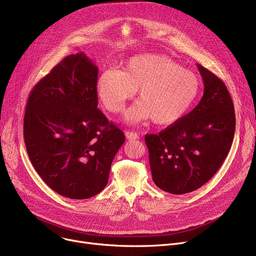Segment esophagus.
Segmentation results:
<instances>
[{
	"instance_id": "esophagus-1",
	"label": "esophagus",
	"mask_w": 256,
	"mask_h": 256,
	"mask_svg": "<svg viewBox=\"0 0 256 256\" xmlns=\"http://www.w3.org/2000/svg\"><path fill=\"white\" fill-rule=\"evenodd\" d=\"M126 137L128 140H135V139L139 138V135L136 132L128 130V132H126Z\"/></svg>"
}]
</instances>
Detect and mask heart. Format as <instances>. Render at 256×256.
I'll use <instances>...</instances> for the list:
<instances>
[{
    "label": "heart",
    "instance_id": "heart-1",
    "mask_svg": "<svg viewBox=\"0 0 256 256\" xmlns=\"http://www.w3.org/2000/svg\"><path fill=\"white\" fill-rule=\"evenodd\" d=\"M200 87L194 72L152 54L132 57L120 72L104 70L96 80L98 98L106 111L120 112L139 90V102L128 110L126 120L137 124L152 118L158 126L180 121L196 100Z\"/></svg>",
    "mask_w": 256,
    "mask_h": 256
}]
</instances>
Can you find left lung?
Instances as JSON below:
<instances>
[{"label": "left lung", "mask_w": 256, "mask_h": 256, "mask_svg": "<svg viewBox=\"0 0 256 256\" xmlns=\"http://www.w3.org/2000/svg\"><path fill=\"white\" fill-rule=\"evenodd\" d=\"M204 84L199 104L176 124L146 134L154 182L171 194L197 190L216 173L230 150L236 115L223 80L197 64Z\"/></svg>", "instance_id": "1"}]
</instances>
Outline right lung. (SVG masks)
Segmentation results:
<instances>
[{"mask_svg":"<svg viewBox=\"0 0 256 256\" xmlns=\"http://www.w3.org/2000/svg\"><path fill=\"white\" fill-rule=\"evenodd\" d=\"M98 68L84 52L65 57L31 90L24 117L26 152L58 194L102 192L124 132L98 109Z\"/></svg>","mask_w":256,"mask_h":256,"instance_id":"obj_1","label":"right lung"}]
</instances>
